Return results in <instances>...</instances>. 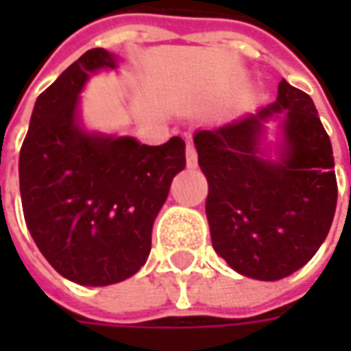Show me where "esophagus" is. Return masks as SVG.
<instances>
[{
	"mask_svg": "<svg viewBox=\"0 0 351 351\" xmlns=\"http://www.w3.org/2000/svg\"><path fill=\"white\" fill-rule=\"evenodd\" d=\"M185 162H187L189 169L197 168V150L191 142H187V146H185Z\"/></svg>",
	"mask_w": 351,
	"mask_h": 351,
	"instance_id": "esophagus-1",
	"label": "esophagus"
}]
</instances>
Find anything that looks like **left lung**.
<instances>
[{"label":"left lung","instance_id":"obj_1","mask_svg":"<svg viewBox=\"0 0 351 351\" xmlns=\"http://www.w3.org/2000/svg\"><path fill=\"white\" fill-rule=\"evenodd\" d=\"M282 117L277 160L261 154L263 125ZM215 252L242 276L277 281L301 269L330 230L338 183L313 99L279 82L277 101L230 125L197 130Z\"/></svg>","mask_w":351,"mask_h":351}]
</instances>
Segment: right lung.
Listing matches in <instances>:
<instances>
[{
  "label": "right lung",
  "mask_w": 351,
  "mask_h": 351,
  "mask_svg": "<svg viewBox=\"0 0 351 351\" xmlns=\"http://www.w3.org/2000/svg\"><path fill=\"white\" fill-rule=\"evenodd\" d=\"M101 68H117V56L91 48L38 95L19 154L34 244L60 276L91 287L125 281L146 263L156 215L185 168L180 136L146 146L82 128L77 95Z\"/></svg>",
  "instance_id": "1"
}]
</instances>
